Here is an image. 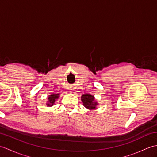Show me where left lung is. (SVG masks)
Segmentation results:
<instances>
[{
	"label": "left lung",
	"instance_id": "1",
	"mask_svg": "<svg viewBox=\"0 0 157 157\" xmlns=\"http://www.w3.org/2000/svg\"><path fill=\"white\" fill-rule=\"evenodd\" d=\"M82 101L86 108L90 110H93L96 109V106L98 105V102L94 101V96L90 94H84L81 96Z\"/></svg>",
	"mask_w": 157,
	"mask_h": 157
}]
</instances>
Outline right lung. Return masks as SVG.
Returning a JSON list of instances; mask_svg holds the SVG:
<instances>
[{
  "instance_id": "1",
  "label": "right lung",
  "mask_w": 157,
  "mask_h": 157,
  "mask_svg": "<svg viewBox=\"0 0 157 157\" xmlns=\"http://www.w3.org/2000/svg\"><path fill=\"white\" fill-rule=\"evenodd\" d=\"M59 97V94H52L49 96L48 98V101L46 102L47 106H52L55 104V102L56 99H58Z\"/></svg>"
}]
</instances>
